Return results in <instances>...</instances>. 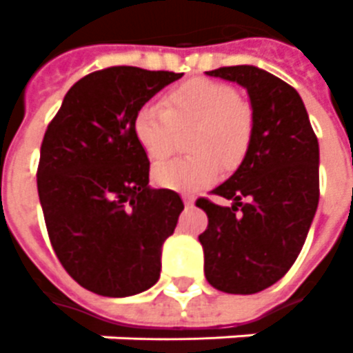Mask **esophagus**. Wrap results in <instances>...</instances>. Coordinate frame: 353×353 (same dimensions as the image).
Returning <instances> with one entry per match:
<instances>
[{
	"label": "esophagus",
	"mask_w": 353,
	"mask_h": 353,
	"mask_svg": "<svg viewBox=\"0 0 353 353\" xmlns=\"http://www.w3.org/2000/svg\"><path fill=\"white\" fill-rule=\"evenodd\" d=\"M182 201H184V205H186V207H194V203H196V199H194L192 196H184L182 197Z\"/></svg>",
	"instance_id": "34e87169"
}]
</instances>
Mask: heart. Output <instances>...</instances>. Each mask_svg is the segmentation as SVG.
<instances>
[{"instance_id":"1","label":"heart","mask_w":353,"mask_h":353,"mask_svg":"<svg viewBox=\"0 0 353 353\" xmlns=\"http://www.w3.org/2000/svg\"><path fill=\"white\" fill-rule=\"evenodd\" d=\"M196 127L192 139L194 157L157 165L154 181L161 188L194 194L221 174V161L232 167L241 161L252 134V112L237 99L230 85L211 79H192L172 89L163 106L144 104L132 121V132L150 161L171 156L176 129Z\"/></svg>"}]
</instances>
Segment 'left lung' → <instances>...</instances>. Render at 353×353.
<instances>
[{
  "instance_id": "8db88e82",
  "label": "left lung",
  "mask_w": 353,
  "mask_h": 353,
  "mask_svg": "<svg viewBox=\"0 0 353 353\" xmlns=\"http://www.w3.org/2000/svg\"><path fill=\"white\" fill-rule=\"evenodd\" d=\"M243 87L252 134L241 165L212 190L230 207L197 199L209 216L199 236L207 281L230 294L264 291L301 254L319 203V144L301 94L251 64L205 72Z\"/></svg>"
}]
</instances>
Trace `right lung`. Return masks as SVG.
Masks as SVG:
<instances>
[{
    "label": "right lung",
    "instance_id": "right-lung-1",
    "mask_svg": "<svg viewBox=\"0 0 353 353\" xmlns=\"http://www.w3.org/2000/svg\"><path fill=\"white\" fill-rule=\"evenodd\" d=\"M182 74L112 66L81 77L45 131L37 194L59 261L77 283L123 299L156 285L184 203L152 188L137 112Z\"/></svg>",
    "mask_w": 353,
    "mask_h": 353
}]
</instances>
